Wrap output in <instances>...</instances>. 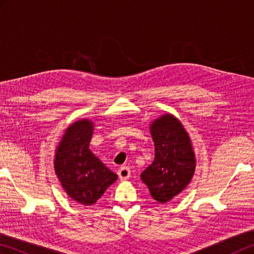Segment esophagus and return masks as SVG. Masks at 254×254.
Here are the masks:
<instances>
[{"label": "esophagus", "instance_id": "1", "mask_svg": "<svg viewBox=\"0 0 254 254\" xmlns=\"http://www.w3.org/2000/svg\"><path fill=\"white\" fill-rule=\"evenodd\" d=\"M118 175L121 180H127L128 177H130L131 170L128 167H121V168L118 170Z\"/></svg>", "mask_w": 254, "mask_h": 254}]
</instances>
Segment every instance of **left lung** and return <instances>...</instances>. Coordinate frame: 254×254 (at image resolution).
<instances>
[{"instance_id":"8db88e82","label":"left lung","mask_w":254,"mask_h":254,"mask_svg":"<svg viewBox=\"0 0 254 254\" xmlns=\"http://www.w3.org/2000/svg\"><path fill=\"white\" fill-rule=\"evenodd\" d=\"M154 142V160L141 174L150 194L167 203L180 194L195 173L196 159L187 131L177 118L165 114L150 126Z\"/></svg>"}]
</instances>
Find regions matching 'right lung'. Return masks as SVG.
<instances>
[{
    "label": "right lung",
    "mask_w": 254,
    "mask_h": 254,
    "mask_svg": "<svg viewBox=\"0 0 254 254\" xmlns=\"http://www.w3.org/2000/svg\"><path fill=\"white\" fill-rule=\"evenodd\" d=\"M93 122L78 120L67 127L56 149L55 173L67 195L81 205H93L118 179L89 150Z\"/></svg>",
    "instance_id": "1"
}]
</instances>
